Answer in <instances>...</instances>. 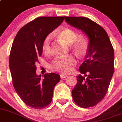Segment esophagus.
I'll use <instances>...</instances> for the list:
<instances>
[{
    "instance_id": "1",
    "label": "esophagus",
    "mask_w": 122,
    "mask_h": 122,
    "mask_svg": "<svg viewBox=\"0 0 122 122\" xmlns=\"http://www.w3.org/2000/svg\"><path fill=\"white\" fill-rule=\"evenodd\" d=\"M60 77H61V79H64V78H66L67 77V76L66 74H60Z\"/></svg>"
}]
</instances>
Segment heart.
Segmentation results:
<instances>
[{"label": "heart", "instance_id": "1", "mask_svg": "<svg viewBox=\"0 0 122 122\" xmlns=\"http://www.w3.org/2000/svg\"><path fill=\"white\" fill-rule=\"evenodd\" d=\"M56 37L66 43L71 44L72 48L79 55L84 53L88 46V42L86 37L83 36L77 37V32L69 27H64L58 30ZM42 51L46 55L50 53V39L49 37L45 38L43 41ZM76 62L77 61L74 56H68L65 58L55 59L50 64V67L55 71L68 73L71 71Z\"/></svg>", "mask_w": 122, "mask_h": 122}]
</instances>
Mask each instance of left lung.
<instances>
[{"mask_svg": "<svg viewBox=\"0 0 122 122\" xmlns=\"http://www.w3.org/2000/svg\"><path fill=\"white\" fill-rule=\"evenodd\" d=\"M66 22L87 35L89 43L81 74L72 90L74 102L80 107L96 106L107 92L114 71V51L106 30L86 17L64 16Z\"/></svg>", "mask_w": 122, "mask_h": 122, "instance_id": "obj_1", "label": "left lung"}]
</instances>
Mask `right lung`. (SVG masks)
Segmentation results:
<instances>
[{
  "label": "right lung",
  "instance_id": "1",
  "mask_svg": "<svg viewBox=\"0 0 122 122\" xmlns=\"http://www.w3.org/2000/svg\"><path fill=\"white\" fill-rule=\"evenodd\" d=\"M64 21L63 16L39 17L26 24L17 33L11 46L9 66L16 92L26 105L42 109L51 102L55 85L61 78L55 73L36 74L38 58L48 34Z\"/></svg>",
  "mask_w": 122,
  "mask_h": 122
}]
</instances>
